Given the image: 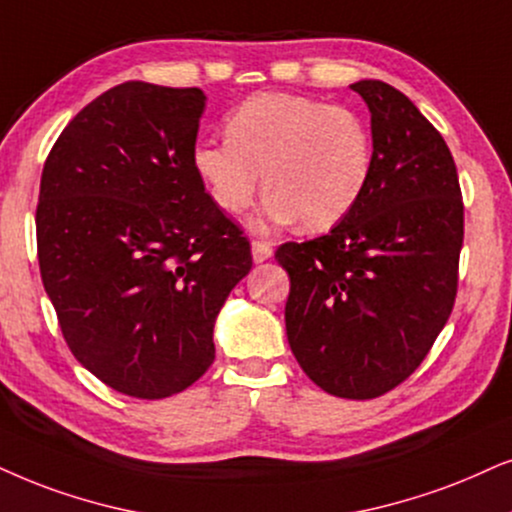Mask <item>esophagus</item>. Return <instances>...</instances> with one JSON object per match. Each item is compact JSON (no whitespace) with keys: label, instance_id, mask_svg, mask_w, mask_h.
Returning <instances> with one entry per match:
<instances>
[{"label":"esophagus","instance_id":"esophagus-1","mask_svg":"<svg viewBox=\"0 0 512 512\" xmlns=\"http://www.w3.org/2000/svg\"><path fill=\"white\" fill-rule=\"evenodd\" d=\"M250 250H252V260H255L257 264L260 262H267L269 257H271V245H267V243H262V241H252V245H250Z\"/></svg>","mask_w":512,"mask_h":512}]
</instances>
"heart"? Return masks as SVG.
I'll use <instances>...</instances> for the list:
<instances>
[{
	"mask_svg": "<svg viewBox=\"0 0 512 512\" xmlns=\"http://www.w3.org/2000/svg\"><path fill=\"white\" fill-rule=\"evenodd\" d=\"M226 139H198L191 167L212 203L238 215L269 193L255 231L302 222L323 231L357 210L373 174V137L359 113L295 94H255L226 115ZM263 181H259V174Z\"/></svg>",
	"mask_w": 512,
	"mask_h": 512,
	"instance_id": "1",
	"label": "heart"
}]
</instances>
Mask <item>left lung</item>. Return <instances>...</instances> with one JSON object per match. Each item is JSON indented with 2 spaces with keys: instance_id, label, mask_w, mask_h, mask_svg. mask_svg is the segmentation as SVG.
<instances>
[{
  "instance_id": "obj_1",
  "label": "left lung",
  "mask_w": 512,
  "mask_h": 512,
  "mask_svg": "<svg viewBox=\"0 0 512 512\" xmlns=\"http://www.w3.org/2000/svg\"><path fill=\"white\" fill-rule=\"evenodd\" d=\"M371 111V184L326 236L283 243L290 276L286 333L321 390L373 399L428 357L454 309L463 200L442 134L409 96L354 82Z\"/></svg>"
}]
</instances>
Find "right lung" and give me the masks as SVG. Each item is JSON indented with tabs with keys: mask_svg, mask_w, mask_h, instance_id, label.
Instances as JSON below:
<instances>
[{
	"mask_svg": "<svg viewBox=\"0 0 512 512\" xmlns=\"http://www.w3.org/2000/svg\"><path fill=\"white\" fill-rule=\"evenodd\" d=\"M203 111L198 87L122 82L68 122L42 170L37 257L63 338L137 399L208 371L219 309L252 267L191 167Z\"/></svg>",
	"mask_w": 512,
	"mask_h": 512,
	"instance_id": "obj_1",
	"label": "right lung"
}]
</instances>
